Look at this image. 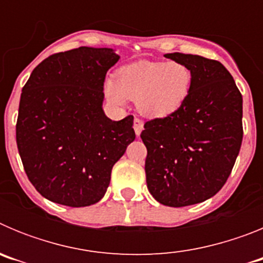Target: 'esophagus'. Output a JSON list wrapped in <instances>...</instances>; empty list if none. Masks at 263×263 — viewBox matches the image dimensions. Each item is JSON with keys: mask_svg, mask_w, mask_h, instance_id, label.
Instances as JSON below:
<instances>
[{"mask_svg": "<svg viewBox=\"0 0 263 263\" xmlns=\"http://www.w3.org/2000/svg\"><path fill=\"white\" fill-rule=\"evenodd\" d=\"M134 132H136V136L139 137V134H141V132L143 130V122L139 118H134Z\"/></svg>", "mask_w": 263, "mask_h": 263, "instance_id": "esophagus-1", "label": "esophagus"}]
</instances>
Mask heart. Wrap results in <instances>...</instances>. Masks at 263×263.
<instances>
[{"label": "heart", "instance_id": "1", "mask_svg": "<svg viewBox=\"0 0 263 263\" xmlns=\"http://www.w3.org/2000/svg\"><path fill=\"white\" fill-rule=\"evenodd\" d=\"M192 71L182 62L141 60L121 67L116 80L105 81V95L116 105L136 100L139 113L160 120L184 105L192 89Z\"/></svg>", "mask_w": 263, "mask_h": 263}]
</instances>
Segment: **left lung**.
<instances>
[{
	"label": "left lung",
	"instance_id": "1",
	"mask_svg": "<svg viewBox=\"0 0 263 263\" xmlns=\"http://www.w3.org/2000/svg\"><path fill=\"white\" fill-rule=\"evenodd\" d=\"M192 71V89L176 113L145 124L146 183L155 200L187 206L215 196L232 173L242 142V96L217 60L166 53Z\"/></svg>",
	"mask_w": 263,
	"mask_h": 263
}]
</instances>
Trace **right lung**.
I'll list each match as a JSON object with an SVG mask.
<instances>
[{
  "instance_id": "right-lung-1",
  "label": "right lung",
  "mask_w": 263,
  "mask_h": 263,
  "mask_svg": "<svg viewBox=\"0 0 263 263\" xmlns=\"http://www.w3.org/2000/svg\"><path fill=\"white\" fill-rule=\"evenodd\" d=\"M113 48L79 47L51 55L31 72L21 93L17 146L30 182L43 197L88 206L104 197L111 168L136 139L133 116L104 113Z\"/></svg>"
}]
</instances>
